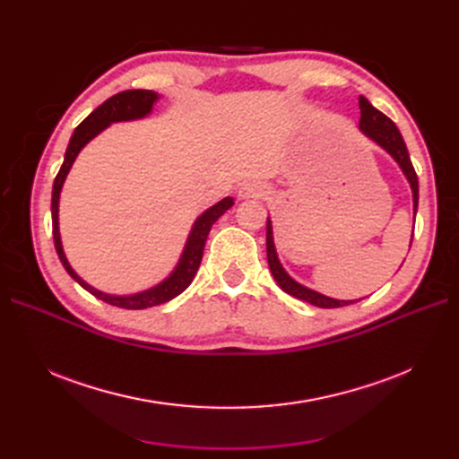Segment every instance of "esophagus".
<instances>
[{
  "label": "esophagus",
  "mask_w": 459,
  "mask_h": 459,
  "mask_svg": "<svg viewBox=\"0 0 459 459\" xmlns=\"http://www.w3.org/2000/svg\"><path fill=\"white\" fill-rule=\"evenodd\" d=\"M264 195H266V187H264L262 184L258 182H247L239 187L238 191V197L241 201H251V199H262Z\"/></svg>",
  "instance_id": "34e87169"
}]
</instances>
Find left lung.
<instances>
[{"label":"left lung","mask_w":459,"mask_h":459,"mask_svg":"<svg viewBox=\"0 0 459 459\" xmlns=\"http://www.w3.org/2000/svg\"><path fill=\"white\" fill-rule=\"evenodd\" d=\"M358 103H359V132H362L368 140H371L375 145H379L383 151H386L388 155L394 159V162L400 166V170L406 176L410 189H411L413 218H415V212H418V201H420V186H418V176H415V170H413L410 155H408L406 143H404V140H402V134L396 128V124L388 117H385L381 110L375 108L364 95H359ZM266 253H268V266H270L273 280L285 290L287 295L295 297L299 300H304V302H310L317 308H341V307H349V304L358 302V300L331 299V297L317 293V290H314L310 287H304L302 283L295 281L293 277L285 272V268L280 262V256H277L270 216L266 221Z\"/></svg>","instance_id":"left-lung-1"}]
</instances>
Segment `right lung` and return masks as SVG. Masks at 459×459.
Here are the masks:
<instances>
[{"instance_id": "add662e5", "label": "right lung", "mask_w": 459, "mask_h": 459, "mask_svg": "<svg viewBox=\"0 0 459 459\" xmlns=\"http://www.w3.org/2000/svg\"><path fill=\"white\" fill-rule=\"evenodd\" d=\"M159 100H160V95L152 90H126V91H120V93L113 95L103 105L97 107L93 113L74 130L71 142H68V147L65 152V162L61 166L57 178H55L53 193H51L53 241H55V248H57V255H59V260L63 262L65 270L76 283H80L93 297H97L107 304H113V307L126 308V310L151 308V307H157V304L169 302V300L176 299L178 295H182L184 290L191 285L193 277H195V273L201 266L204 243H206L208 233H211L212 224L233 206V197H226V199L218 201L216 204H212L211 208H206L201 216H197L195 224H193V228L187 235L186 247L182 251V256H179V260L176 264V268L169 273V277H164L162 281H159L157 285H152L145 290H140V293H132V295L103 293V290L95 289L88 281L82 280V277L73 270L71 262H68V258L65 255L61 231H59V199H61V191H63L68 172H71L76 157L80 155V151L84 149L95 135H100L103 130H107L110 124H115V122H130V120H140V118L149 117L152 113V107H155V103Z\"/></svg>"}]
</instances>
